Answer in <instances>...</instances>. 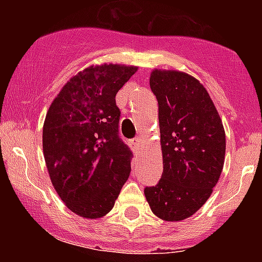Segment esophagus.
Here are the masks:
<instances>
[{
    "label": "esophagus",
    "instance_id": "1",
    "mask_svg": "<svg viewBox=\"0 0 262 262\" xmlns=\"http://www.w3.org/2000/svg\"><path fill=\"white\" fill-rule=\"evenodd\" d=\"M142 147H143L142 138L139 136V138H136L135 140H134V142H133V149L136 152V154H138L139 151H142Z\"/></svg>",
    "mask_w": 262,
    "mask_h": 262
}]
</instances>
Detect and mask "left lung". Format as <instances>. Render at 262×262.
I'll return each instance as SVG.
<instances>
[{"mask_svg": "<svg viewBox=\"0 0 262 262\" xmlns=\"http://www.w3.org/2000/svg\"><path fill=\"white\" fill-rule=\"evenodd\" d=\"M159 103L163 176L145 187L152 212L184 221L205 205L221 177L226 155L223 123L207 90L193 76L155 69L149 78Z\"/></svg>", "mask_w": 262, "mask_h": 262, "instance_id": "1", "label": "left lung"}]
</instances>
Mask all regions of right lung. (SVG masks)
<instances>
[{"instance_id":"right-lung-1","label":"right lung","mask_w":262,"mask_h":262,"mask_svg":"<svg viewBox=\"0 0 262 262\" xmlns=\"http://www.w3.org/2000/svg\"><path fill=\"white\" fill-rule=\"evenodd\" d=\"M136 67L102 64L77 73L51 103L43 154L51 182L71 211L107 214L131 172L133 152L119 138L118 90Z\"/></svg>"}]
</instances>
